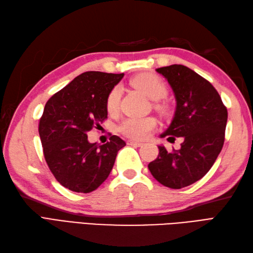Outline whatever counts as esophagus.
<instances>
[{
    "instance_id": "1",
    "label": "esophagus",
    "mask_w": 253,
    "mask_h": 253,
    "mask_svg": "<svg viewBox=\"0 0 253 253\" xmlns=\"http://www.w3.org/2000/svg\"><path fill=\"white\" fill-rule=\"evenodd\" d=\"M127 143L129 144V146H136V147H141L142 146V142H139V141H135V140H128Z\"/></svg>"
}]
</instances>
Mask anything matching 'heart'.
<instances>
[{"instance_id": "heart-1", "label": "heart", "mask_w": 253, "mask_h": 253, "mask_svg": "<svg viewBox=\"0 0 253 253\" xmlns=\"http://www.w3.org/2000/svg\"><path fill=\"white\" fill-rule=\"evenodd\" d=\"M129 84L133 88L140 90L151 100L158 101L168 94V85L159 76L151 73H143L130 79ZM121 90L114 87L106 98V109L109 113H115L120 105ZM157 125L153 117H128L120 125V131L131 139L146 138Z\"/></svg>"}]
</instances>
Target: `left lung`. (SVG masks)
<instances>
[{
	"label": "left lung",
	"instance_id": "8db88e82",
	"mask_svg": "<svg viewBox=\"0 0 253 253\" xmlns=\"http://www.w3.org/2000/svg\"><path fill=\"white\" fill-rule=\"evenodd\" d=\"M157 72L176 99L174 118L161 138L174 142L181 137L182 143L171 152L158 146V158L148 168L160 184L180 189L201 179L215 162L225 140L227 109L216 89L192 69L174 64Z\"/></svg>",
	"mask_w": 253,
	"mask_h": 253
}]
</instances>
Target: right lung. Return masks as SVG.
Segmentation results:
<instances>
[{"instance_id": "right-lung-1", "label": "right lung", "mask_w": 253, "mask_h": 253, "mask_svg": "<svg viewBox=\"0 0 253 253\" xmlns=\"http://www.w3.org/2000/svg\"><path fill=\"white\" fill-rule=\"evenodd\" d=\"M124 74L85 72L46 102L39 123L43 154L52 174L67 189L95 190L115 163L125 141L112 136L104 144L90 143L87 132L107 118L106 98Z\"/></svg>"}]
</instances>
